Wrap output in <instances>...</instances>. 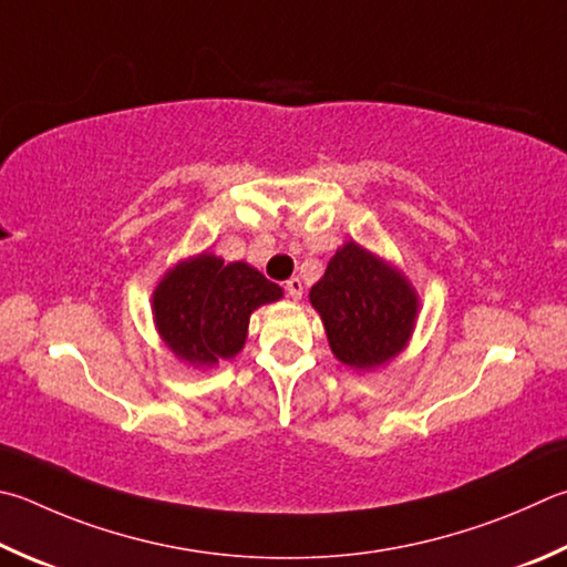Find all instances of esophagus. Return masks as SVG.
Masks as SVG:
<instances>
[{"instance_id": "1", "label": "esophagus", "mask_w": 567, "mask_h": 567, "mask_svg": "<svg viewBox=\"0 0 567 567\" xmlns=\"http://www.w3.org/2000/svg\"><path fill=\"white\" fill-rule=\"evenodd\" d=\"M285 292L290 295L292 300H300V297H302V280H300V277H292V280H287Z\"/></svg>"}]
</instances>
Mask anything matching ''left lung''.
Returning <instances> with one entry per match:
<instances>
[{
	"mask_svg": "<svg viewBox=\"0 0 567 567\" xmlns=\"http://www.w3.org/2000/svg\"><path fill=\"white\" fill-rule=\"evenodd\" d=\"M310 302L322 317L334 357L347 367L372 369L389 362L414 329V290L357 243L337 250L310 290Z\"/></svg>",
	"mask_w": 567,
	"mask_h": 567,
	"instance_id": "obj_1",
	"label": "left lung"
}]
</instances>
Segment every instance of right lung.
I'll list each match as a JSON object with an SVG mask.
<instances>
[{"label":"right lung","instance_id":"obj_1","mask_svg":"<svg viewBox=\"0 0 567 567\" xmlns=\"http://www.w3.org/2000/svg\"><path fill=\"white\" fill-rule=\"evenodd\" d=\"M282 297V287L245 262L200 255L163 277L153 292L161 337L190 364H215L243 349L252 310Z\"/></svg>","mask_w":567,"mask_h":567}]
</instances>
